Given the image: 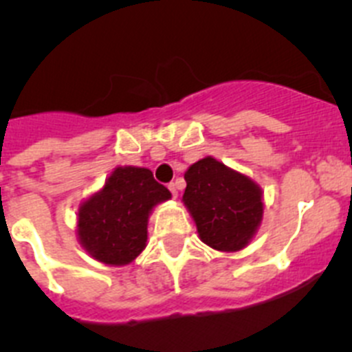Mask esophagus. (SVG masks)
<instances>
[{
  "mask_svg": "<svg viewBox=\"0 0 352 352\" xmlns=\"http://www.w3.org/2000/svg\"><path fill=\"white\" fill-rule=\"evenodd\" d=\"M168 189H170V192H172V196L173 198H177V195H179V192H177V184H168Z\"/></svg>",
  "mask_w": 352,
  "mask_h": 352,
  "instance_id": "esophagus-1",
  "label": "esophagus"
}]
</instances>
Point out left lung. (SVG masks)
Wrapping results in <instances>:
<instances>
[{
  "mask_svg": "<svg viewBox=\"0 0 352 352\" xmlns=\"http://www.w3.org/2000/svg\"><path fill=\"white\" fill-rule=\"evenodd\" d=\"M184 179L187 187L182 201L201 241L219 252L245 248L264 213L261 187L212 156L189 166Z\"/></svg>",
  "mask_w": 352,
  "mask_h": 352,
  "instance_id": "left-lung-1",
  "label": "left lung"
}]
</instances>
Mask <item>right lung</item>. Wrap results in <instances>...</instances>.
Segmentation results:
<instances>
[{
	"mask_svg": "<svg viewBox=\"0 0 352 352\" xmlns=\"http://www.w3.org/2000/svg\"><path fill=\"white\" fill-rule=\"evenodd\" d=\"M172 198L153 172L137 166H118L80 206L78 236L85 250L109 265L130 264L146 248L147 219L157 203Z\"/></svg>",
	"mask_w": 352,
	"mask_h": 352,
	"instance_id": "obj_1",
	"label": "right lung"
}]
</instances>
